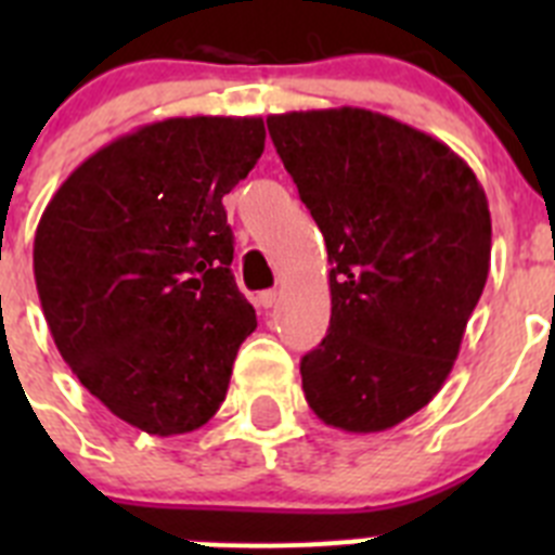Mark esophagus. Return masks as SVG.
<instances>
[{
  "mask_svg": "<svg viewBox=\"0 0 555 555\" xmlns=\"http://www.w3.org/2000/svg\"><path fill=\"white\" fill-rule=\"evenodd\" d=\"M274 300H278V292H274V288L258 294V306H261V308H272Z\"/></svg>",
  "mask_w": 555,
  "mask_h": 555,
  "instance_id": "obj_1",
  "label": "esophagus"
}]
</instances>
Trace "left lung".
<instances>
[{
	"mask_svg": "<svg viewBox=\"0 0 555 555\" xmlns=\"http://www.w3.org/2000/svg\"><path fill=\"white\" fill-rule=\"evenodd\" d=\"M267 127L333 263L331 327L300 361L308 405L350 434L395 428L442 389L487 286V194L448 144L384 113Z\"/></svg>",
	"mask_w": 555,
	"mask_h": 555,
	"instance_id": "1",
	"label": "left lung"
}]
</instances>
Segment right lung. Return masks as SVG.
I'll return each mask as SVG.
<instances>
[{
	"mask_svg": "<svg viewBox=\"0 0 555 555\" xmlns=\"http://www.w3.org/2000/svg\"><path fill=\"white\" fill-rule=\"evenodd\" d=\"M263 139L258 116L144 125L82 160L38 222L33 269L57 350L132 428L189 434L228 395L258 322L230 272L222 197Z\"/></svg>",
	"mask_w": 555,
	"mask_h": 555,
	"instance_id": "right-lung-1",
	"label": "right lung"
}]
</instances>
